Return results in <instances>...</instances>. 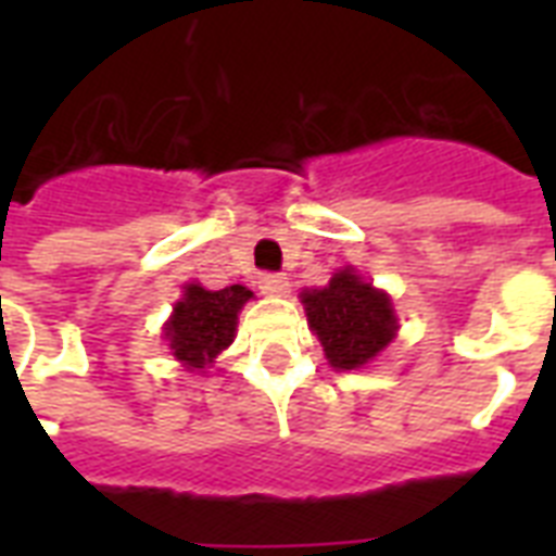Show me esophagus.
Instances as JSON below:
<instances>
[{"label": "esophagus", "instance_id": "34e87169", "mask_svg": "<svg viewBox=\"0 0 556 556\" xmlns=\"http://www.w3.org/2000/svg\"><path fill=\"white\" fill-rule=\"evenodd\" d=\"M288 277L286 274H262L260 277V291L270 296H286L288 294Z\"/></svg>", "mask_w": 556, "mask_h": 556}]
</instances>
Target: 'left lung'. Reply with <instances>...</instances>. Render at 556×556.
I'll list each match as a JSON object with an SVG mask.
<instances>
[{"mask_svg": "<svg viewBox=\"0 0 556 556\" xmlns=\"http://www.w3.org/2000/svg\"><path fill=\"white\" fill-rule=\"evenodd\" d=\"M308 329L317 334L334 369H364L395 340L397 317L387 291L361 279L355 268L338 270L326 288L303 291Z\"/></svg>", "mask_w": 556, "mask_h": 556, "instance_id": "left-lung-1", "label": "left lung"}]
</instances>
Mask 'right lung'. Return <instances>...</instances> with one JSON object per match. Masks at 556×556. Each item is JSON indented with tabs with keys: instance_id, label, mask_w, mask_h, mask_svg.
Returning a JSON list of instances; mask_svg holds the SVG:
<instances>
[{
	"instance_id": "right-lung-1",
	"label": "right lung",
	"mask_w": 556,
	"mask_h": 556,
	"mask_svg": "<svg viewBox=\"0 0 556 556\" xmlns=\"http://www.w3.org/2000/svg\"><path fill=\"white\" fill-rule=\"evenodd\" d=\"M253 296L251 288L227 286L207 291L199 282L185 286V294L164 323V338L185 369H207L236 338L242 305Z\"/></svg>"
}]
</instances>
